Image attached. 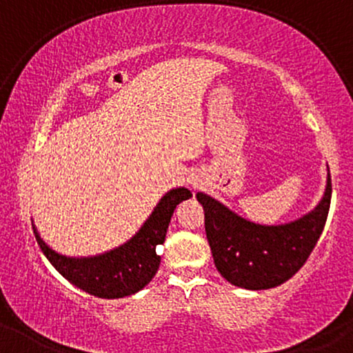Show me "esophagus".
<instances>
[{
	"instance_id": "obj_1",
	"label": "esophagus",
	"mask_w": 353,
	"mask_h": 353,
	"mask_svg": "<svg viewBox=\"0 0 353 353\" xmlns=\"http://www.w3.org/2000/svg\"><path fill=\"white\" fill-rule=\"evenodd\" d=\"M189 184H190V185H192V188H194V189H196V188H197V181H196V179H190V181H189Z\"/></svg>"
}]
</instances>
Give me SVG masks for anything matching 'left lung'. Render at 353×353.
Segmentation results:
<instances>
[{"label": "left lung", "mask_w": 353, "mask_h": 353, "mask_svg": "<svg viewBox=\"0 0 353 353\" xmlns=\"http://www.w3.org/2000/svg\"><path fill=\"white\" fill-rule=\"evenodd\" d=\"M204 208L205 234L219 274L249 290L272 289L301 270L317 244L330 209L332 181L312 212L282 225H261L237 216L208 194L197 192Z\"/></svg>", "instance_id": "8db88e82"}]
</instances>
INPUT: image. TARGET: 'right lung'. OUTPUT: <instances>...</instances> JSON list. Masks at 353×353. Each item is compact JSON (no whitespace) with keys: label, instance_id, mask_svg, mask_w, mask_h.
I'll return each instance as SVG.
<instances>
[{"label":"right lung","instance_id":"1","mask_svg":"<svg viewBox=\"0 0 353 353\" xmlns=\"http://www.w3.org/2000/svg\"><path fill=\"white\" fill-rule=\"evenodd\" d=\"M192 197L189 189L169 190L159 201L131 241L94 257H66L44 244L33 225L34 237L43 254L72 285L99 299H121L144 289L159 269L156 247L164 244L165 232L177 204Z\"/></svg>","mask_w":353,"mask_h":353}]
</instances>
